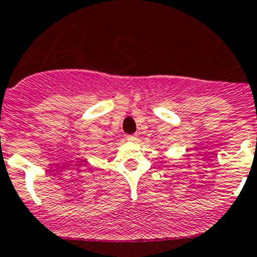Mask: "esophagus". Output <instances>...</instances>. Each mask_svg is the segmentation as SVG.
I'll list each match as a JSON object with an SVG mask.
<instances>
[{
  "mask_svg": "<svg viewBox=\"0 0 257 257\" xmlns=\"http://www.w3.org/2000/svg\"><path fill=\"white\" fill-rule=\"evenodd\" d=\"M126 141H129V142H137V141H138V136H137V134H132V136H126Z\"/></svg>",
  "mask_w": 257,
  "mask_h": 257,
  "instance_id": "1",
  "label": "esophagus"
}]
</instances>
